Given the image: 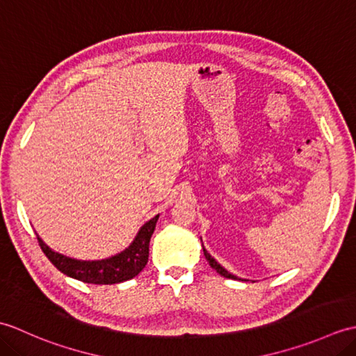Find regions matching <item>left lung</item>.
<instances>
[{"instance_id": "obj_1", "label": "left lung", "mask_w": 356, "mask_h": 356, "mask_svg": "<svg viewBox=\"0 0 356 356\" xmlns=\"http://www.w3.org/2000/svg\"><path fill=\"white\" fill-rule=\"evenodd\" d=\"M203 254H205L207 260H208V263H209V266L213 268V269H216V270L218 272V274L223 275L225 278H232V280H237V277H236V275H232L231 272H228V270H226L223 266H220V264H218V263L214 260V257H211V255L208 254V251H207L205 248H203Z\"/></svg>"}]
</instances>
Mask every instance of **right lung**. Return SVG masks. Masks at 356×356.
<instances>
[{"mask_svg": "<svg viewBox=\"0 0 356 356\" xmlns=\"http://www.w3.org/2000/svg\"><path fill=\"white\" fill-rule=\"evenodd\" d=\"M157 218L159 216L153 217L142 226L133 243L125 251L104 260L84 261L70 259V257L51 251L40 238V236H36V238L45 257L63 274L90 284H116L131 280L145 268L148 261L149 238L154 232Z\"/></svg>", "mask_w": 356, "mask_h": 356, "instance_id": "add662e5", "label": "right lung"}]
</instances>
